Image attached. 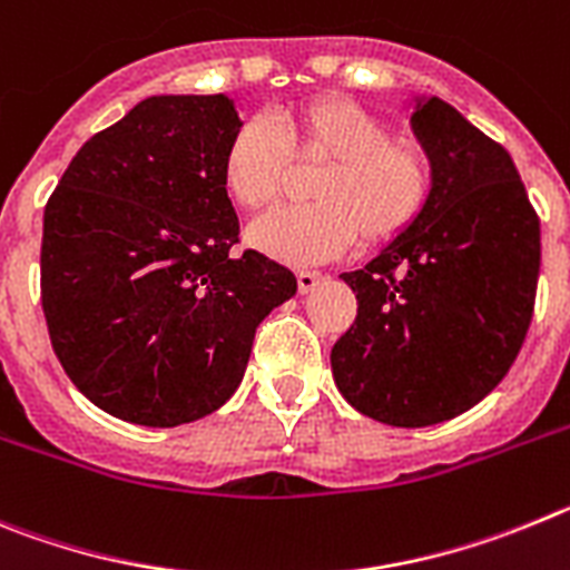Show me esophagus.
Segmentation results:
<instances>
[{
    "instance_id": "34e87169",
    "label": "esophagus",
    "mask_w": 570,
    "mask_h": 570,
    "mask_svg": "<svg viewBox=\"0 0 570 570\" xmlns=\"http://www.w3.org/2000/svg\"><path fill=\"white\" fill-rule=\"evenodd\" d=\"M321 284V273H309V269H301V273H297V289H301V295H309V292H315Z\"/></svg>"
}]
</instances>
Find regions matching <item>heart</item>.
Returning <instances> with one entry per match:
<instances>
[{"mask_svg": "<svg viewBox=\"0 0 570 570\" xmlns=\"http://www.w3.org/2000/svg\"><path fill=\"white\" fill-rule=\"evenodd\" d=\"M292 161H323L309 184L312 207L255 224L249 238L284 264H321L352 247L406 233L432 193V167L417 145L389 138L386 125L355 101L317 96L249 119L233 132L222 158L229 196L247 213L281 202Z\"/></svg>", "mask_w": 570, "mask_h": 570, "instance_id": "obj_1", "label": "heart"}]
</instances>
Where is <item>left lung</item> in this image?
I'll use <instances>...</instances> for the list:
<instances>
[{"mask_svg":"<svg viewBox=\"0 0 570 570\" xmlns=\"http://www.w3.org/2000/svg\"><path fill=\"white\" fill-rule=\"evenodd\" d=\"M412 105L432 193L406 233L341 275L357 317L332 346L343 397L400 429L458 417L505 377L540 278V218L509 153L438 96Z\"/></svg>","mask_w":570,"mask_h":570,"instance_id":"1","label":"left lung"}]
</instances>
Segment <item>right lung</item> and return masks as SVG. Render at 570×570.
Instances as JSON below:
<instances>
[{"label":"right lung","instance_id":"right-lung-1","mask_svg":"<svg viewBox=\"0 0 570 570\" xmlns=\"http://www.w3.org/2000/svg\"><path fill=\"white\" fill-rule=\"evenodd\" d=\"M235 99L150 96L81 145L45 207L42 309L50 343L94 406L150 429L222 409L255 330L297 292L247 249L222 158Z\"/></svg>","mask_w":570,"mask_h":570}]
</instances>
